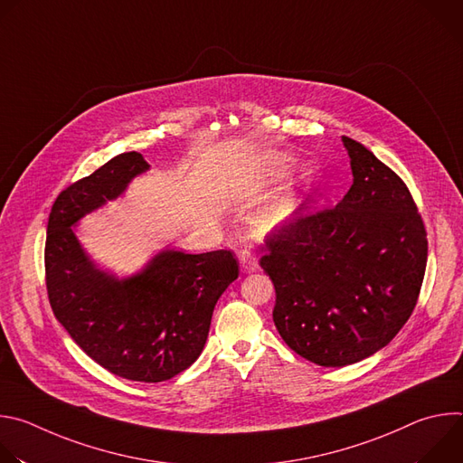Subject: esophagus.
Returning <instances> with one entry per match:
<instances>
[{
  "label": "esophagus",
  "mask_w": 463,
  "mask_h": 463,
  "mask_svg": "<svg viewBox=\"0 0 463 463\" xmlns=\"http://www.w3.org/2000/svg\"><path fill=\"white\" fill-rule=\"evenodd\" d=\"M240 268L243 273H252L258 268V258L250 247H245L240 252Z\"/></svg>",
  "instance_id": "esophagus-1"
}]
</instances>
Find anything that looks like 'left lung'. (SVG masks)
Masks as SVG:
<instances>
[{
  "mask_svg": "<svg viewBox=\"0 0 463 463\" xmlns=\"http://www.w3.org/2000/svg\"><path fill=\"white\" fill-rule=\"evenodd\" d=\"M343 143L354 174L346 195L275 227L260 258L280 337L318 366L384 348L412 315L427 268V231L403 179L361 143Z\"/></svg>",
  "mask_w": 463,
  "mask_h": 463,
  "instance_id": "left-lung-1",
  "label": "left lung"
}]
</instances>
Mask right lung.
<instances>
[{
  "label": "right lung",
  "instance_id": "1",
  "mask_svg": "<svg viewBox=\"0 0 463 463\" xmlns=\"http://www.w3.org/2000/svg\"><path fill=\"white\" fill-rule=\"evenodd\" d=\"M148 168L141 154L126 152L58 194L47 223L45 284L54 317L95 363L129 381L161 383L200 357L214 306L240 271L225 249H166L120 280L95 266L73 225Z\"/></svg>",
  "mask_w": 463,
  "mask_h": 463
}]
</instances>
